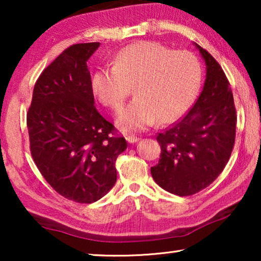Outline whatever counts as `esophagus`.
I'll return each mask as SVG.
<instances>
[{
    "mask_svg": "<svg viewBox=\"0 0 261 261\" xmlns=\"http://www.w3.org/2000/svg\"><path fill=\"white\" fill-rule=\"evenodd\" d=\"M126 140L129 142V144H133V142H137L139 140V138L135 137V135H127Z\"/></svg>",
    "mask_w": 261,
    "mask_h": 261,
    "instance_id": "34e87169",
    "label": "esophagus"
}]
</instances>
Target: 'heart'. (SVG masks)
<instances>
[{"instance_id": "b5f03b06", "label": "heart", "mask_w": 261, "mask_h": 261, "mask_svg": "<svg viewBox=\"0 0 261 261\" xmlns=\"http://www.w3.org/2000/svg\"><path fill=\"white\" fill-rule=\"evenodd\" d=\"M113 65L92 76V91L113 112L122 110L135 85L137 98L123 110L119 126L145 129L179 120L197 95L203 69L192 52L176 51L153 41H138L114 56Z\"/></svg>"}]
</instances>
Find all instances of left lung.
<instances>
[{
    "instance_id": "8db88e82",
    "label": "left lung",
    "mask_w": 261,
    "mask_h": 261,
    "mask_svg": "<svg viewBox=\"0 0 261 261\" xmlns=\"http://www.w3.org/2000/svg\"><path fill=\"white\" fill-rule=\"evenodd\" d=\"M206 64L204 87L183 119L156 134L162 153L151 167L155 183L178 196L208 188L227 165L237 134V109L228 78L216 59L196 45Z\"/></svg>"
}]
</instances>
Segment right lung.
I'll list each match as a JSON object with an SVG mask.
<instances>
[{
	"label": "right lung",
	"mask_w": 261,
	"mask_h": 261,
	"mask_svg": "<svg viewBox=\"0 0 261 261\" xmlns=\"http://www.w3.org/2000/svg\"><path fill=\"white\" fill-rule=\"evenodd\" d=\"M99 42L64 49L35 82L27 112L30 149L46 181L63 197L92 203L115 184V162L127 148L95 107L87 62Z\"/></svg>",
	"instance_id": "1"
}]
</instances>
